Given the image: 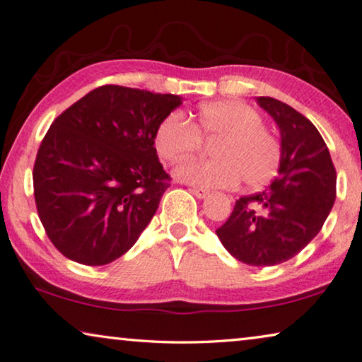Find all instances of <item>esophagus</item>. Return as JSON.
Returning <instances> with one entry per match:
<instances>
[{"instance_id": "1", "label": "esophagus", "mask_w": 362, "mask_h": 362, "mask_svg": "<svg viewBox=\"0 0 362 362\" xmlns=\"http://www.w3.org/2000/svg\"><path fill=\"white\" fill-rule=\"evenodd\" d=\"M191 192L194 194V196H196L197 199H205L209 196V189H205V187H200V186H192L191 187Z\"/></svg>"}]
</instances>
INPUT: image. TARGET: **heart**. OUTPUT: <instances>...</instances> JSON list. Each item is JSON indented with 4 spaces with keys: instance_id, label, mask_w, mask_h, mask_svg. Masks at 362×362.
<instances>
[{
    "instance_id": "b5f03b06",
    "label": "heart",
    "mask_w": 362,
    "mask_h": 362,
    "mask_svg": "<svg viewBox=\"0 0 362 362\" xmlns=\"http://www.w3.org/2000/svg\"><path fill=\"white\" fill-rule=\"evenodd\" d=\"M202 141L210 144V160H185L176 166L177 180L205 187H231L243 180L260 187L278 173L281 144L264 126L259 111L238 100L205 103L186 119L171 111L158 121L153 146L166 163H176L196 152Z\"/></svg>"
}]
</instances>
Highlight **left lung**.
I'll return each instance as SVG.
<instances>
[{
    "mask_svg": "<svg viewBox=\"0 0 362 362\" xmlns=\"http://www.w3.org/2000/svg\"><path fill=\"white\" fill-rule=\"evenodd\" d=\"M280 127L281 163L265 191L236 200L216 236L233 257L254 267L286 262L322 230L337 197V171L317 127L290 105L257 97Z\"/></svg>",
    "mask_w": 362,
    "mask_h": 362,
    "instance_id": "obj_1",
    "label": "left lung"
}]
</instances>
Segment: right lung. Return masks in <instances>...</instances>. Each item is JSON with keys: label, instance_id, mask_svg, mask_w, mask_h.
Segmentation results:
<instances>
[{"label": "right lung", "instance_id": "add662e5", "mask_svg": "<svg viewBox=\"0 0 362 362\" xmlns=\"http://www.w3.org/2000/svg\"><path fill=\"white\" fill-rule=\"evenodd\" d=\"M180 105L171 93L102 86L53 121L33 165V197L64 257L98 267L134 246L171 180L155 127Z\"/></svg>", "mask_w": 362, "mask_h": 362}]
</instances>
